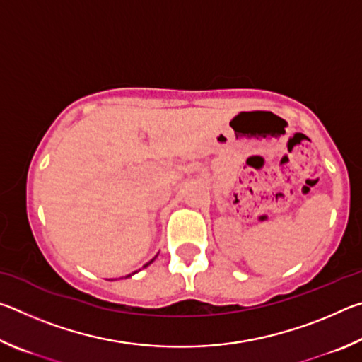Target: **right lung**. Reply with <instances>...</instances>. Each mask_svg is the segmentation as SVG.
Here are the masks:
<instances>
[{
    "label": "right lung",
    "instance_id": "add662e5",
    "mask_svg": "<svg viewBox=\"0 0 362 362\" xmlns=\"http://www.w3.org/2000/svg\"><path fill=\"white\" fill-rule=\"evenodd\" d=\"M153 260H155V259H151V260H150L148 263H145V265H144V268H145V267H148V265H150V263H151ZM136 273H137V272H136ZM132 274H134V273H132ZM132 274H127V276H126V278H129V276H132Z\"/></svg>",
    "mask_w": 362,
    "mask_h": 362
}]
</instances>
